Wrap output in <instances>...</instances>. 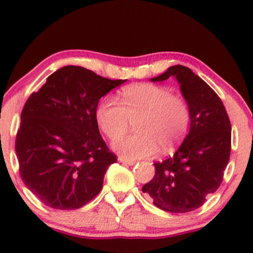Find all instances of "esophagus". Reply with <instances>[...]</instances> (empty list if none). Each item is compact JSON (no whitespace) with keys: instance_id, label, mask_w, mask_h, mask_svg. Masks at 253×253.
I'll return each instance as SVG.
<instances>
[{"instance_id":"1","label":"esophagus","mask_w":253,"mask_h":253,"mask_svg":"<svg viewBox=\"0 0 253 253\" xmlns=\"http://www.w3.org/2000/svg\"><path fill=\"white\" fill-rule=\"evenodd\" d=\"M119 162H121V163L127 164V165H134L135 164V161H132V159L126 158V157H124V156L119 157Z\"/></svg>"}]
</instances>
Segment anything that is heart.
I'll use <instances>...</instances> for the list:
<instances>
[{"mask_svg": "<svg viewBox=\"0 0 253 253\" xmlns=\"http://www.w3.org/2000/svg\"><path fill=\"white\" fill-rule=\"evenodd\" d=\"M117 98L107 97L98 104L96 120L109 139L126 131L135 121V133L117 139L113 149L129 159L149 158L158 152L175 150L187 135L190 109L187 101L172 95L170 89L153 84L127 86Z\"/></svg>", "mask_w": 253, "mask_h": 253, "instance_id": "obj_1", "label": "heart"}]
</instances>
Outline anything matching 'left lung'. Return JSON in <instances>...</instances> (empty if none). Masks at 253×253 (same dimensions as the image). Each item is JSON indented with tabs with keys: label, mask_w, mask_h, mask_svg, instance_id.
Returning a JSON list of instances; mask_svg holds the SVG:
<instances>
[{
	"label": "left lung",
	"mask_w": 253,
	"mask_h": 253,
	"mask_svg": "<svg viewBox=\"0 0 253 253\" xmlns=\"http://www.w3.org/2000/svg\"><path fill=\"white\" fill-rule=\"evenodd\" d=\"M175 77L190 109V129L175 155L155 163V177L141 188L153 205L170 213L201 207L216 191L231 155V123L216 92L183 65L170 66L151 78L163 82Z\"/></svg>",
	"instance_id": "1"
}]
</instances>
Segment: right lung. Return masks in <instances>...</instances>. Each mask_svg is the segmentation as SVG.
<instances>
[{
	"label": "right lung",
	"mask_w": 253,
	"mask_h": 253,
	"mask_svg": "<svg viewBox=\"0 0 253 253\" xmlns=\"http://www.w3.org/2000/svg\"><path fill=\"white\" fill-rule=\"evenodd\" d=\"M126 82L68 65L47 77L21 113L15 152L26 187L54 210H77L91 201L117 156L98 130V101Z\"/></svg>",
	"instance_id": "right-lung-1"
}]
</instances>
